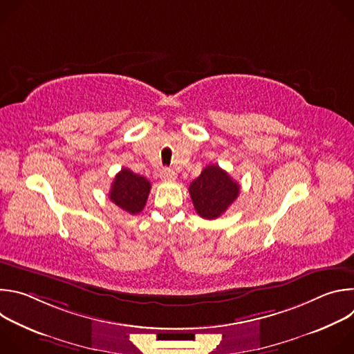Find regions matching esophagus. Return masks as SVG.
Returning a JSON list of instances; mask_svg holds the SVG:
<instances>
[{"mask_svg": "<svg viewBox=\"0 0 354 354\" xmlns=\"http://www.w3.org/2000/svg\"><path fill=\"white\" fill-rule=\"evenodd\" d=\"M160 178L162 180H174L176 178L175 172L172 169H168V168H164L161 172H160Z\"/></svg>", "mask_w": 354, "mask_h": 354, "instance_id": "esophagus-1", "label": "esophagus"}]
</instances>
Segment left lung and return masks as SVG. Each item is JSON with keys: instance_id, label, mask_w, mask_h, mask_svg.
<instances>
[{"instance_id": "1", "label": "left lung", "mask_w": 354, "mask_h": 354, "mask_svg": "<svg viewBox=\"0 0 354 354\" xmlns=\"http://www.w3.org/2000/svg\"><path fill=\"white\" fill-rule=\"evenodd\" d=\"M189 193L197 214L214 220L234 203L239 185L218 165H207L190 183Z\"/></svg>"}]
</instances>
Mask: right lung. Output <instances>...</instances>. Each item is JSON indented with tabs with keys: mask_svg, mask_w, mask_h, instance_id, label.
Masks as SVG:
<instances>
[{
	"mask_svg": "<svg viewBox=\"0 0 354 354\" xmlns=\"http://www.w3.org/2000/svg\"><path fill=\"white\" fill-rule=\"evenodd\" d=\"M151 190V183L141 175L123 168L112 183L109 198L129 214L142 212Z\"/></svg>",
	"mask_w": 354,
	"mask_h": 354,
	"instance_id": "right-lung-1",
	"label": "right lung"
}]
</instances>
